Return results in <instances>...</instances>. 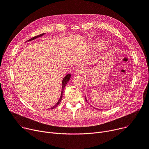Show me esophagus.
<instances>
[{
  "label": "esophagus",
  "mask_w": 149,
  "mask_h": 149,
  "mask_svg": "<svg viewBox=\"0 0 149 149\" xmlns=\"http://www.w3.org/2000/svg\"><path fill=\"white\" fill-rule=\"evenodd\" d=\"M86 72V69L83 67H79L76 70L77 74H84Z\"/></svg>",
  "instance_id": "esophagus-1"
}]
</instances>
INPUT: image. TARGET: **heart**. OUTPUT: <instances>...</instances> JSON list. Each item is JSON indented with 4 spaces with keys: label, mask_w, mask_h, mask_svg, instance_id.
<instances>
[{
    "label": "heart",
    "mask_w": 149,
    "mask_h": 149,
    "mask_svg": "<svg viewBox=\"0 0 149 149\" xmlns=\"http://www.w3.org/2000/svg\"><path fill=\"white\" fill-rule=\"evenodd\" d=\"M101 43H100V42H99V43H98V44L95 46V48H97H97H99L101 46Z\"/></svg>",
    "instance_id": "obj_1"
}]
</instances>
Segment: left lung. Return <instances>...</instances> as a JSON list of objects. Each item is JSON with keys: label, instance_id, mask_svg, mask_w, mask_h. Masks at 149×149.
Listing matches in <instances>:
<instances>
[{"label": "left lung", "instance_id": "8db88e82", "mask_svg": "<svg viewBox=\"0 0 149 149\" xmlns=\"http://www.w3.org/2000/svg\"><path fill=\"white\" fill-rule=\"evenodd\" d=\"M85 99H86V101L87 102V98H86V97H85ZM94 109H95V108L94 107ZM98 110H99V109H98Z\"/></svg>", "mask_w": 149, "mask_h": 149}]
</instances>
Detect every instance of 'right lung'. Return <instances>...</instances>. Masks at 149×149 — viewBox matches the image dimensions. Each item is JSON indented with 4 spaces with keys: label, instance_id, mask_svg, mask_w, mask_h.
<instances>
[{
    "label": "right lung",
    "instance_id": "add662e5",
    "mask_svg": "<svg viewBox=\"0 0 149 149\" xmlns=\"http://www.w3.org/2000/svg\"><path fill=\"white\" fill-rule=\"evenodd\" d=\"M45 33H42V34H40V35H37V36H34V37H33V38H31V39H29V40H28V41H30V40H33V39H36V38H38V37H40V36H42L43 35H44ZM70 78H71V74H68V75H67L65 77H64V78L63 79V80H62V91H61V97H60V98H59V101H58V102L54 105V106H53L52 107H51V109H49V110H52V109H55V108H56L57 106L59 105V104L60 103V102L61 101V100H62V95H63V89H64V88H65V86H66V84H67V82H68V81L70 80Z\"/></svg>",
    "mask_w": 149,
    "mask_h": 149
}]
</instances>
